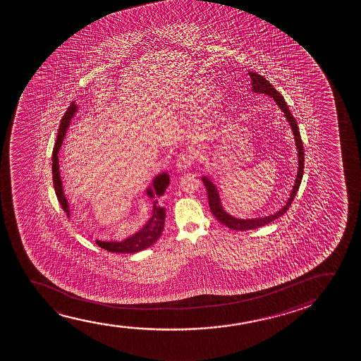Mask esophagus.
I'll use <instances>...</instances> for the list:
<instances>
[{
	"instance_id": "34e87169",
	"label": "esophagus",
	"mask_w": 361,
	"mask_h": 361,
	"mask_svg": "<svg viewBox=\"0 0 361 361\" xmlns=\"http://www.w3.org/2000/svg\"><path fill=\"white\" fill-rule=\"evenodd\" d=\"M193 164V157L191 154L183 153L178 157L176 160V170L178 173H183L190 169V166Z\"/></svg>"
}]
</instances>
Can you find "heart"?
<instances>
[{"mask_svg":"<svg viewBox=\"0 0 361 361\" xmlns=\"http://www.w3.org/2000/svg\"><path fill=\"white\" fill-rule=\"evenodd\" d=\"M181 99L190 107H196L203 101L201 111L203 126L212 127L223 109L224 90L221 86H212L207 91V82L202 79H196L185 89Z\"/></svg>","mask_w":361,"mask_h":361,"instance_id":"b5f03b06","label":"heart"}]
</instances>
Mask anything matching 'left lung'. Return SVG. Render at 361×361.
<instances>
[{"instance_id": "8db88e82", "label": "left lung", "mask_w": 361, "mask_h": 361, "mask_svg": "<svg viewBox=\"0 0 361 361\" xmlns=\"http://www.w3.org/2000/svg\"><path fill=\"white\" fill-rule=\"evenodd\" d=\"M250 79H252V92L255 94H264L270 96L274 101L276 102L277 106L280 107L282 112L285 114L288 123L291 126L292 132H293V137H295V142H296L297 155H298V171H297L296 180H295V185L292 188L291 195L287 200L286 204L277 211L274 214L270 216H265V217L259 218H247V219H242V218H235L231 216L229 213L224 211L221 198H219V193H218L216 185L211 181V178L208 176H202V181L206 186L208 195V203H209V208L213 216L217 218L219 222L224 224L226 227L231 228L233 231H250V229H257V228L262 227L265 224H269L270 222H274L277 218L281 217L287 209L291 206L293 198L296 196L297 191L301 185L302 176H303V169H305V152H303V144H302L301 135H300V130L297 127L296 119L292 116L290 109L287 107V104L285 102V99L280 92H277L275 87L272 86L269 81H267L262 75L257 74V73H247Z\"/></svg>"}]
</instances>
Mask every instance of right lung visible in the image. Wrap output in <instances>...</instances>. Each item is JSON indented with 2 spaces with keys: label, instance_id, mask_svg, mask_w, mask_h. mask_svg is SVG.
Segmentation results:
<instances>
[{
  "label": "right lung",
  "instance_id": "right-lung-1",
  "mask_svg": "<svg viewBox=\"0 0 361 361\" xmlns=\"http://www.w3.org/2000/svg\"><path fill=\"white\" fill-rule=\"evenodd\" d=\"M78 112V104L74 102L70 104L69 109H66L61 122H60L59 132H58V137H56V142H55L54 150H53V165H51V170H53V183H54L55 193L56 197L59 200L61 207L66 212L68 217H70L69 203L68 200L65 197L64 190H63V183H61V178H60L59 171V158H58V153H59L61 144L64 140L65 134L66 130L69 128L70 122L71 118L74 117L75 114ZM170 183V176L169 173H159L158 176H155L153 180V183L150 188H147V195L149 197L154 198L155 196H163L165 190L168 188ZM164 224H165V208L159 206L158 200H155L153 202V213L152 217L149 219L147 224L144 226L139 232L133 234L132 237H128L124 239L122 242H107V240H96V244L99 247H102L104 250H109L112 252H123V254H133V252H142L147 247H152L154 243L158 240L161 233H163Z\"/></svg>",
  "mask_w": 361,
  "mask_h": 361
}]
</instances>
